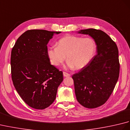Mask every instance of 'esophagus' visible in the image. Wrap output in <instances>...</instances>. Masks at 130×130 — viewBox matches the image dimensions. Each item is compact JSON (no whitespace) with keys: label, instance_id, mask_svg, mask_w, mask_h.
Masks as SVG:
<instances>
[{"label":"esophagus","instance_id":"34e87169","mask_svg":"<svg viewBox=\"0 0 130 130\" xmlns=\"http://www.w3.org/2000/svg\"><path fill=\"white\" fill-rule=\"evenodd\" d=\"M63 75L64 77H68V76H70V75L69 74H68L66 72H63Z\"/></svg>","mask_w":130,"mask_h":130}]
</instances>
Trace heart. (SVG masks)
Returning <instances> with one entry per match:
<instances>
[{"label":"heart","instance_id":"1","mask_svg":"<svg viewBox=\"0 0 130 130\" xmlns=\"http://www.w3.org/2000/svg\"><path fill=\"white\" fill-rule=\"evenodd\" d=\"M96 50V44L92 38L67 36L58 41L57 46L49 47L47 55L54 66L62 63L67 56L68 67L79 70L90 61Z\"/></svg>","mask_w":130,"mask_h":130}]
</instances>
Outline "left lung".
Segmentation results:
<instances>
[{"label": "left lung", "instance_id": "left-lung-1", "mask_svg": "<svg viewBox=\"0 0 130 130\" xmlns=\"http://www.w3.org/2000/svg\"><path fill=\"white\" fill-rule=\"evenodd\" d=\"M79 34L89 35L96 44L97 53L89 63L72 76L76 98L88 108L104 104L109 98L120 74L117 45L104 32L99 29H83Z\"/></svg>", "mask_w": 130, "mask_h": 130}]
</instances>
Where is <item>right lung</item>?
Wrapping results in <instances>:
<instances>
[{"label": "right lung", "instance_id": "right-lung-1", "mask_svg": "<svg viewBox=\"0 0 130 130\" xmlns=\"http://www.w3.org/2000/svg\"><path fill=\"white\" fill-rule=\"evenodd\" d=\"M61 32L31 29L19 37L11 52L13 83L19 95L33 108L43 109L56 98L63 80L61 71L51 65L47 45Z\"/></svg>", "mask_w": 130, "mask_h": 130}]
</instances>
